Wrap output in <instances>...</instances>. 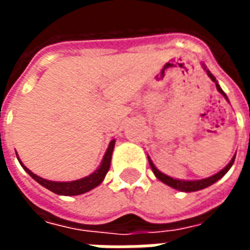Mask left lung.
Returning <instances> with one entry per match:
<instances>
[{"label": "left lung", "mask_w": 250, "mask_h": 250, "mask_svg": "<svg viewBox=\"0 0 250 250\" xmlns=\"http://www.w3.org/2000/svg\"><path fill=\"white\" fill-rule=\"evenodd\" d=\"M202 68H204L205 71H206V73H208V76L211 79V82L215 83V87H217V89H218V92L224 96V98L226 99V102H229V99H228V96L225 95V92L222 91V88L220 87V84H218V82L215 80V77L213 76V73L206 68V65H205L204 62H202ZM234 158H236V154L233 155V158L230 159V162L226 165L225 167L222 168L221 171H218L217 174H214V175H211V177H208V178H204V179H197V181H188V179H177V178H171V177H168V175H166V174H163L162 171H159L157 167H155V165L152 163L151 158L148 157V163H150V167H151L152 173H154V175L157 177L161 182H163V184H166L167 186H170V188H177V190H179V191H185V193H191V191H198V190H202V188H209V186H211L213 184H215L218 179H221L224 175H225L229 170H230V167L233 166V163H234Z\"/></svg>", "instance_id": "left-lung-1"}]
</instances>
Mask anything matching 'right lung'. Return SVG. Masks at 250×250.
I'll list each match as a JSON object with an SVG mask.
<instances>
[{
    "instance_id": "add662e5",
    "label": "right lung",
    "mask_w": 250,
    "mask_h": 250,
    "mask_svg": "<svg viewBox=\"0 0 250 250\" xmlns=\"http://www.w3.org/2000/svg\"><path fill=\"white\" fill-rule=\"evenodd\" d=\"M114 147L115 139H112V141L109 142L108 148H107V151L104 154V157L102 159L100 165H99V167L93 173H91L87 177H84V178L76 179V181H68V182H59V181H49V179L41 178L37 174L32 173L26 166H24V163L21 162V159L19 157H17V159H19L20 165L22 166V168H24L26 173L29 174L32 178L35 179L36 182H39L41 186H44L48 190H51L52 193L59 194V195H80V194L87 193L89 190L98 188L99 185L103 182L104 178H105V174L108 173L109 170ZM16 155H19V154L16 152Z\"/></svg>"
}]
</instances>
